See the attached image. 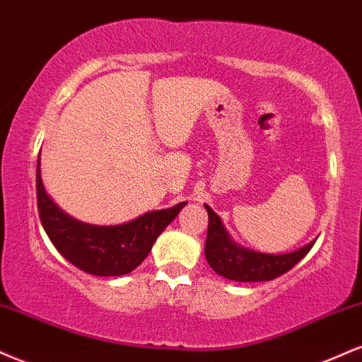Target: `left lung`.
Here are the masks:
<instances>
[{"mask_svg": "<svg viewBox=\"0 0 362 362\" xmlns=\"http://www.w3.org/2000/svg\"><path fill=\"white\" fill-rule=\"evenodd\" d=\"M208 211V233L205 257L211 269L232 281H271L291 269L310 252L315 240L288 254H262L240 247L225 230L220 216L205 205Z\"/></svg>", "mask_w": 362, "mask_h": 362, "instance_id": "left-lung-1", "label": "left lung"}]
</instances>
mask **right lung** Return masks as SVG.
<instances>
[{"label":"right lung","instance_id":"1","mask_svg":"<svg viewBox=\"0 0 362 362\" xmlns=\"http://www.w3.org/2000/svg\"><path fill=\"white\" fill-rule=\"evenodd\" d=\"M186 203L148 214L129 223H83L59 208L45 193L40 177V154L37 163L38 216L55 249L81 271L95 276H122L134 271L147 254L160 232L176 218Z\"/></svg>","mask_w":362,"mask_h":362}]
</instances>
